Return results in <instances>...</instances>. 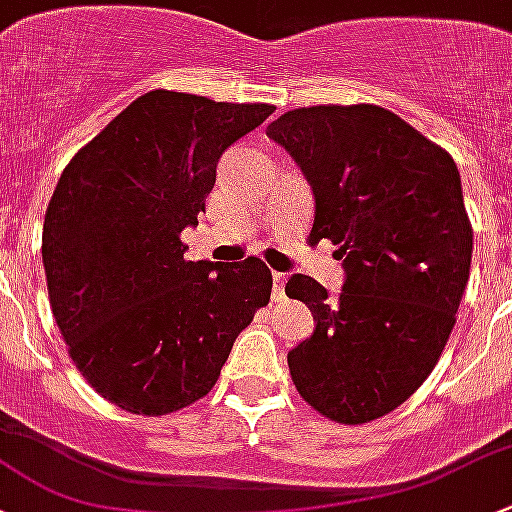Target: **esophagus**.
<instances>
[{
	"mask_svg": "<svg viewBox=\"0 0 512 512\" xmlns=\"http://www.w3.org/2000/svg\"><path fill=\"white\" fill-rule=\"evenodd\" d=\"M284 284H287V274L274 272L272 274V299L279 301L284 297Z\"/></svg>",
	"mask_w": 512,
	"mask_h": 512,
	"instance_id": "esophagus-1",
	"label": "esophagus"
}]
</instances>
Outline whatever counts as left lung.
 <instances>
[{
	"instance_id": "left-lung-1",
	"label": "left lung",
	"mask_w": 512,
	"mask_h": 512,
	"mask_svg": "<svg viewBox=\"0 0 512 512\" xmlns=\"http://www.w3.org/2000/svg\"><path fill=\"white\" fill-rule=\"evenodd\" d=\"M267 137L314 191L311 240L343 260L336 297L292 274L316 328L287 355L299 395L324 417L363 424L400 407L437 365L471 270L473 230L454 159L378 105L284 112Z\"/></svg>"
}]
</instances>
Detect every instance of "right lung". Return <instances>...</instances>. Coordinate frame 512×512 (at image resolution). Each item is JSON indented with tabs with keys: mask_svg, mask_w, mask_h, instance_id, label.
Instances as JSON below:
<instances>
[{
	"mask_svg": "<svg viewBox=\"0 0 512 512\" xmlns=\"http://www.w3.org/2000/svg\"><path fill=\"white\" fill-rule=\"evenodd\" d=\"M272 112L152 90L63 169L41 238L51 311L75 368L122 410L159 417L208 395L270 301L265 262H188L179 235L225 149Z\"/></svg>",
	"mask_w": 512,
	"mask_h": 512,
	"instance_id": "add662e5",
	"label": "right lung"
}]
</instances>
